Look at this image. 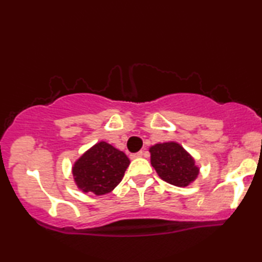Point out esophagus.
Instances as JSON below:
<instances>
[{
	"label": "esophagus",
	"mask_w": 262,
	"mask_h": 262,
	"mask_svg": "<svg viewBox=\"0 0 262 262\" xmlns=\"http://www.w3.org/2000/svg\"><path fill=\"white\" fill-rule=\"evenodd\" d=\"M143 156V151H139V152H135V154H132L130 155V158H139Z\"/></svg>",
	"instance_id": "1"
}]
</instances>
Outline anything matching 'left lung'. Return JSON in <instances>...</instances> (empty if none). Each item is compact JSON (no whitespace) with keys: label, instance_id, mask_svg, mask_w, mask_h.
<instances>
[{"label":"left lung","instance_id":"obj_1","mask_svg":"<svg viewBox=\"0 0 262 262\" xmlns=\"http://www.w3.org/2000/svg\"><path fill=\"white\" fill-rule=\"evenodd\" d=\"M151 165L166 183L186 187L196 179L199 167L193 157L176 142L158 143L150 148Z\"/></svg>","mask_w":262,"mask_h":262}]
</instances>
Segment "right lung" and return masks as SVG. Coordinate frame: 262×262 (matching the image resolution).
Returning a JSON list of instances; mask_svg holds the SVG:
<instances>
[{
    "label": "right lung",
    "mask_w": 262,
    "mask_h": 262,
    "mask_svg": "<svg viewBox=\"0 0 262 262\" xmlns=\"http://www.w3.org/2000/svg\"><path fill=\"white\" fill-rule=\"evenodd\" d=\"M125 152L106 142H99L84 152L73 166L77 187L83 192L103 195L113 190L129 166Z\"/></svg>",
    "instance_id": "obj_1"
}]
</instances>
